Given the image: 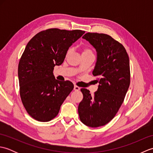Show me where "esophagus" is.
Returning <instances> with one entry per match:
<instances>
[{
    "label": "esophagus",
    "instance_id": "34e87169",
    "mask_svg": "<svg viewBox=\"0 0 153 153\" xmlns=\"http://www.w3.org/2000/svg\"><path fill=\"white\" fill-rule=\"evenodd\" d=\"M74 91H79L80 89V88H79L78 86H77V85H75L74 87Z\"/></svg>",
    "mask_w": 153,
    "mask_h": 153
}]
</instances>
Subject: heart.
<instances>
[{
  "instance_id": "heart-1",
  "label": "heart",
  "mask_w": 153,
  "mask_h": 153,
  "mask_svg": "<svg viewBox=\"0 0 153 153\" xmlns=\"http://www.w3.org/2000/svg\"><path fill=\"white\" fill-rule=\"evenodd\" d=\"M71 51V48H69L66 52V56H68V54H70V53ZM82 55L83 54H93V51L90 49V48H83L82 51Z\"/></svg>"
}]
</instances>
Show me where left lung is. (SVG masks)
I'll return each instance as SVG.
<instances>
[{
	"label": "left lung",
	"instance_id": "1",
	"mask_svg": "<svg viewBox=\"0 0 153 153\" xmlns=\"http://www.w3.org/2000/svg\"><path fill=\"white\" fill-rule=\"evenodd\" d=\"M82 38L97 50L93 75L97 77L99 85L93 95L87 89H81L83 98L78 114L84 124L97 128L111 121L124 100L130 84L129 59L122 44L108 35L87 33Z\"/></svg>",
	"mask_w": 153,
	"mask_h": 153
}]
</instances>
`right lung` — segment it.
<instances>
[{
	"instance_id": "1",
	"label": "right lung",
	"mask_w": 153,
	"mask_h": 153,
	"mask_svg": "<svg viewBox=\"0 0 153 153\" xmlns=\"http://www.w3.org/2000/svg\"><path fill=\"white\" fill-rule=\"evenodd\" d=\"M85 31L51 28L28 42L18 64L19 95L29 115L39 122L56 117L74 89L70 81L55 79L54 66L63 63L68 48Z\"/></svg>"
}]
</instances>
